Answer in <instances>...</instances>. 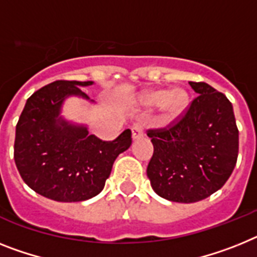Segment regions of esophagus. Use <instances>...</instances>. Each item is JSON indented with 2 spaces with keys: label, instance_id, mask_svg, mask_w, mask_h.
Wrapping results in <instances>:
<instances>
[{
  "label": "esophagus",
  "instance_id": "34e87169",
  "mask_svg": "<svg viewBox=\"0 0 257 257\" xmlns=\"http://www.w3.org/2000/svg\"><path fill=\"white\" fill-rule=\"evenodd\" d=\"M144 136V128H142V124L140 122H136L132 126V140L136 141V140H140Z\"/></svg>",
  "mask_w": 257,
  "mask_h": 257
}]
</instances>
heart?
I'll return each instance as SVG.
<instances>
[{
  "mask_svg": "<svg viewBox=\"0 0 257 257\" xmlns=\"http://www.w3.org/2000/svg\"><path fill=\"white\" fill-rule=\"evenodd\" d=\"M140 104L145 108L159 107L158 121L163 126H170L178 122L189 108L188 92L183 88H152L140 95Z\"/></svg>",
  "mask_w": 257,
  "mask_h": 257,
  "instance_id": "b5f03b06",
  "label": "heart"
}]
</instances>
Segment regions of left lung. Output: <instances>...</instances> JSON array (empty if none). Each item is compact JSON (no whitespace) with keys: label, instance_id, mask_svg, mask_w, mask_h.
<instances>
[{"label":"left lung","instance_id":"8db88e82","mask_svg":"<svg viewBox=\"0 0 257 257\" xmlns=\"http://www.w3.org/2000/svg\"><path fill=\"white\" fill-rule=\"evenodd\" d=\"M198 94L176 125L150 131L154 153L148 178L154 192L174 202H197L227 182L236 163L239 132L234 109L205 82H189Z\"/></svg>","mask_w":257,"mask_h":257}]
</instances>
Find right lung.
Listing matches in <instances>:
<instances>
[{
    "label": "right lung",
    "instance_id": "add662e5",
    "mask_svg": "<svg viewBox=\"0 0 257 257\" xmlns=\"http://www.w3.org/2000/svg\"><path fill=\"white\" fill-rule=\"evenodd\" d=\"M92 81H56L34 92L15 129L14 159L23 182L36 193L60 202H78L99 195L118 154L132 145L125 129L113 141L88 135L86 124L62 115L66 99L90 100L81 87Z\"/></svg>",
    "mask_w": 257,
    "mask_h": 257
}]
</instances>
